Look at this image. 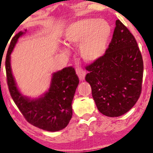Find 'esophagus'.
<instances>
[{
	"instance_id": "1",
	"label": "esophagus",
	"mask_w": 153,
	"mask_h": 153,
	"mask_svg": "<svg viewBox=\"0 0 153 153\" xmlns=\"http://www.w3.org/2000/svg\"><path fill=\"white\" fill-rule=\"evenodd\" d=\"M76 73L78 75L79 79H80V81H83L85 80V71L82 68H76Z\"/></svg>"
}]
</instances>
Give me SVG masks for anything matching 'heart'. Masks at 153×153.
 <instances>
[{
	"mask_svg": "<svg viewBox=\"0 0 153 153\" xmlns=\"http://www.w3.org/2000/svg\"><path fill=\"white\" fill-rule=\"evenodd\" d=\"M112 28L104 19H84L70 24L65 39L71 44H78L80 55L87 62H94L104 55L108 45Z\"/></svg>",
	"mask_w": 153,
	"mask_h": 153,
	"instance_id": "heart-1",
	"label": "heart"
}]
</instances>
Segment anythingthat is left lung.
<instances>
[{
  "label": "left lung",
  "mask_w": 153,
  "mask_h": 153,
  "mask_svg": "<svg viewBox=\"0 0 153 153\" xmlns=\"http://www.w3.org/2000/svg\"><path fill=\"white\" fill-rule=\"evenodd\" d=\"M86 68L85 80L103 115L119 117L135 105L141 92L143 59L134 36L119 19L104 55Z\"/></svg>",
  "instance_id": "8db88e82"
}]
</instances>
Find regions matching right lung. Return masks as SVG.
Returning a JSON list of instances; mask_svg holds the SVG:
<instances>
[{"instance_id": "right-lung-1", "label": "right lung", "mask_w": 153, "mask_h": 153, "mask_svg": "<svg viewBox=\"0 0 153 153\" xmlns=\"http://www.w3.org/2000/svg\"><path fill=\"white\" fill-rule=\"evenodd\" d=\"M26 32L19 31L10 42L5 59L7 85L13 101L30 124L48 131L64 129L72 117V101L79 79L73 67H66L53 73L50 87L38 98L24 96L18 89L13 72L10 58L18 39Z\"/></svg>"}]
</instances>
